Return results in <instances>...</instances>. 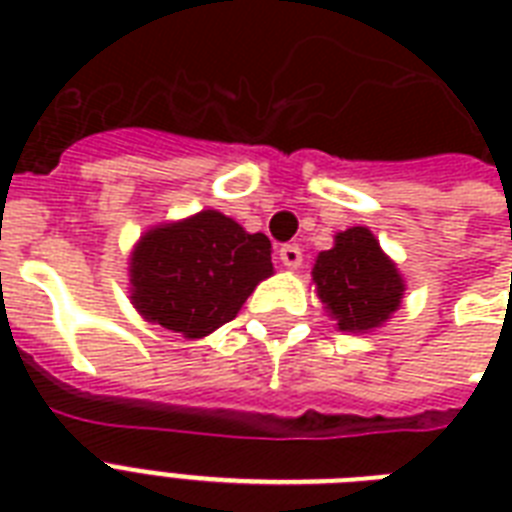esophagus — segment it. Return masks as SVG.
Here are the masks:
<instances>
[{
  "instance_id": "1",
  "label": "esophagus",
  "mask_w": 512,
  "mask_h": 512,
  "mask_svg": "<svg viewBox=\"0 0 512 512\" xmlns=\"http://www.w3.org/2000/svg\"><path fill=\"white\" fill-rule=\"evenodd\" d=\"M279 257L287 268H300V265H303V249L297 247V244H284V247L279 249Z\"/></svg>"
}]
</instances>
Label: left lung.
Masks as SVG:
<instances>
[{
  "mask_svg": "<svg viewBox=\"0 0 512 512\" xmlns=\"http://www.w3.org/2000/svg\"><path fill=\"white\" fill-rule=\"evenodd\" d=\"M313 281L329 316L345 332L380 327L404 295L396 265L366 228L342 231L335 247L321 252L313 265Z\"/></svg>",
  "mask_w": 512,
  "mask_h": 512,
  "instance_id": "left-lung-1",
  "label": "left lung"
}]
</instances>
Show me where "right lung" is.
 I'll return each mask as SVG.
<instances>
[{
	"instance_id": "right-lung-1",
	"label": "right lung",
	"mask_w": 512,
	"mask_h": 512,
	"mask_svg": "<svg viewBox=\"0 0 512 512\" xmlns=\"http://www.w3.org/2000/svg\"><path fill=\"white\" fill-rule=\"evenodd\" d=\"M273 273L271 241L204 209L146 233L132 255V300L148 321L204 337L231 321Z\"/></svg>"
}]
</instances>
